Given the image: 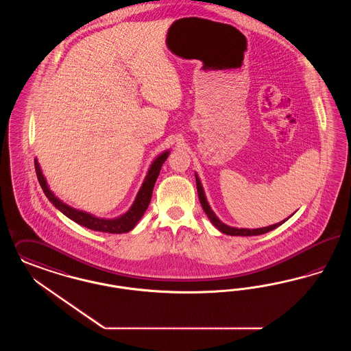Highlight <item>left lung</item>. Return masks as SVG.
<instances>
[{
    "label": "left lung",
    "mask_w": 351,
    "mask_h": 351,
    "mask_svg": "<svg viewBox=\"0 0 351 351\" xmlns=\"http://www.w3.org/2000/svg\"><path fill=\"white\" fill-rule=\"evenodd\" d=\"M196 184H197V192H198V198H199V202H201V206L204 211L206 213V215L209 217L211 223L215 226L221 232H223L226 235H231V237H254V235H263V234H267L269 231L277 228L278 226L285 223L289 218H286L285 221H282L280 223H276V225L267 226V227H261V228H237V227H231V226H227L219 221V218L214 214V211L211 210L210 205L206 199L205 196V192H204V188H202V184L199 182V178L196 173ZM291 217V215H290Z\"/></svg>",
    "instance_id": "8db88e82"
}]
</instances>
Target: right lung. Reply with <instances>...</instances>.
Returning a JSON list of instances; mask_svg holds the SVG:
<instances>
[{
  "instance_id": "1",
  "label": "right lung",
  "mask_w": 351,
  "mask_h": 351,
  "mask_svg": "<svg viewBox=\"0 0 351 351\" xmlns=\"http://www.w3.org/2000/svg\"><path fill=\"white\" fill-rule=\"evenodd\" d=\"M169 150H166V152H163L162 154L158 155L155 158L154 162L152 163L150 169L147 171V175H146L145 180L141 185L140 191L137 193V197H136L133 205L130 206V209L126 211L125 214H123L117 218H113V219L99 218V217H95L90 213L78 210V209H74L69 205H66L58 197L55 196V193L49 189L47 180L43 175L42 169L39 166L38 159H35V171H36L38 180L40 182L44 195L48 197V199L55 205L56 209L61 211L64 215H66L68 218H71V221H74L78 225L84 226L86 228L94 230V231L108 232V234H124V232H128V231L134 228V226L138 223V221L147 209V206L150 204V199H152V195H153L155 182L158 179V175L160 172L162 165L169 158Z\"/></svg>"
}]
</instances>
